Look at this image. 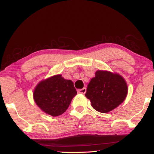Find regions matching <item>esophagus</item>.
<instances>
[{"mask_svg": "<svg viewBox=\"0 0 154 154\" xmlns=\"http://www.w3.org/2000/svg\"><path fill=\"white\" fill-rule=\"evenodd\" d=\"M77 92H78V93H79V94H84L86 92V88H82V89L78 90Z\"/></svg>", "mask_w": 154, "mask_h": 154, "instance_id": "1", "label": "esophagus"}]
</instances>
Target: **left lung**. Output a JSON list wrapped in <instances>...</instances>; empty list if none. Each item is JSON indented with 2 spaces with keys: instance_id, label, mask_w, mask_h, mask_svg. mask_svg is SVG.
<instances>
[{
  "instance_id": "8db88e82",
  "label": "left lung",
  "mask_w": 154,
  "mask_h": 154,
  "mask_svg": "<svg viewBox=\"0 0 154 154\" xmlns=\"http://www.w3.org/2000/svg\"><path fill=\"white\" fill-rule=\"evenodd\" d=\"M128 87L124 78L109 71H97L88 85L85 96L92 107L100 113H108L126 98Z\"/></svg>"
}]
</instances>
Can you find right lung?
<instances>
[{
    "mask_svg": "<svg viewBox=\"0 0 154 154\" xmlns=\"http://www.w3.org/2000/svg\"><path fill=\"white\" fill-rule=\"evenodd\" d=\"M76 94L72 81L64 79L58 75L41 82L36 85L33 96L41 110L56 117L66 111Z\"/></svg>",
    "mask_w": 154,
    "mask_h": 154,
    "instance_id": "right-lung-1",
    "label": "right lung"
}]
</instances>
